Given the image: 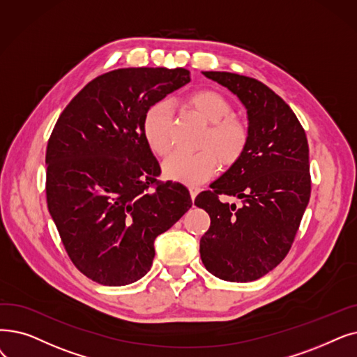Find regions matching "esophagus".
<instances>
[{"instance_id":"34e87169","label":"esophagus","mask_w":357,"mask_h":357,"mask_svg":"<svg viewBox=\"0 0 357 357\" xmlns=\"http://www.w3.org/2000/svg\"><path fill=\"white\" fill-rule=\"evenodd\" d=\"M201 191V188L199 187H197V185H191L190 187V194H191V198L192 199H195V197L198 195V192Z\"/></svg>"}]
</instances>
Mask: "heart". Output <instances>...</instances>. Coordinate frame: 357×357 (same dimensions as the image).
I'll return each mask as SVG.
<instances>
[{
    "mask_svg": "<svg viewBox=\"0 0 357 357\" xmlns=\"http://www.w3.org/2000/svg\"><path fill=\"white\" fill-rule=\"evenodd\" d=\"M183 103L208 122V127L197 144L199 150L170 156L163 172L172 181L197 185L214 174L219 162L225 167L235 166L250 146L251 131L242 118L231 115L230 103L219 91L195 90L185 96ZM142 128L150 150L158 156H167L174 147L170 107L165 102L151 105L143 116Z\"/></svg>",
    "mask_w": 357,
    "mask_h": 357,
    "instance_id": "b5f03b06",
    "label": "heart"
}]
</instances>
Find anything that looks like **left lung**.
Here are the masks:
<instances>
[{"label":"left lung","mask_w":357,"mask_h":357,"mask_svg":"<svg viewBox=\"0 0 357 357\" xmlns=\"http://www.w3.org/2000/svg\"><path fill=\"white\" fill-rule=\"evenodd\" d=\"M245 105L251 140L243 158L195 198L210 215L199 241L204 267L226 282H254L289 254L311 197L303 127L278 95L252 77L204 71ZM236 196L243 206L222 204Z\"/></svg>","instance_id":"1"}]
</instances>
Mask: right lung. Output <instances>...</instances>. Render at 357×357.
I'll return each instance as SVG.
<instances>
[{
	"label": "right lung",
	"mask_w": 357,
	"mask_h": 357,
	"mask_svg": "<svg viewBox=\"0 0 357 357\" xmlns=\"http://www.w3.org/2000/svg\"><path fill=\"white\" fill-rule=\"evenodd\" d=\"M191 82L185 68H119L86 84L46 147V203L73 264L103 286L140 280L153 242L190 210L183 185L159 181L143 135L149 107Z\"/></svg>",
	"instance_id": "obj_1"
}]
</instances>
